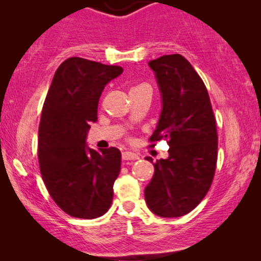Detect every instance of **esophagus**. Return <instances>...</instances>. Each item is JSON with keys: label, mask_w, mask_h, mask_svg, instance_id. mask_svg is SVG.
<instances>
[{"label": "esophagus", "mask_w": 261, "mask_h": 261, "mask_svg": "<svg viewBox=\"0 0 261 261\" xmlns=\"http://www.w3.org/2000/svg\"><path fill=\"white\" fill-rule=\"evenodd\" d=\"M139 156L135 154V152H131V151H125L122 152V160H138Z\"/></svg>", "instance_id": "esophagus-1"}]
</instances>
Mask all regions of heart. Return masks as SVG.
I'll return each mask as SVG.
<instances>
[{
	"mask_svg": "<svg viewBox=\"0 0 261 261\" xmlns=\"http://www.w3.org/2000/svg\"><path fill=\"white\" fill-rule=\"evenodd\" d=\"M139 87H141V86H139ZM135 88H136V87H135Z\"/></svg>",
	"mask_w": 261,
	"mask_h": 261,
	"instance_id": "heart-1",
	"label": "heart"
}]
</instances>
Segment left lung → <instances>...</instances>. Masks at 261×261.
<instances>
[{
    "label": "left lung",
    "instance_id": "1",
    "mask_svg": "<svg viewBox=\"0 0 261 261\" xmlns=\"http://www.w3.org/2000/svg\"><path fill=\"white\" fill-rule=\"evenodd\" d=\"M162 92L163 110L151 145L165 139L169 158L154 163L145 188L150 211L180 217L196 208L211 187L217 164L218 136L208 92L198 73L180 54L150 60ZM146 160L152 163L150 156Z\"/></svg>",
    "mask_w": 261,
    "mask_h": 261
}]
</instances>
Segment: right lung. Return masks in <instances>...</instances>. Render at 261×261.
<instances>
[{
  "label": "right lung",
  "instance_id": "right-lung-1",
  "mask_svg": "<svg viewBox=\"0 0 261 261\" xmlns=\"http://www.w3.org/2000/svg\"><path fill=\"white\" fill-rule=\"evenodd\" d=\"M123 69L73 57L55 72L39 125L41 177L55 203L77 218H97L111 207L120 174L116 147L96 151L86 146L91 122L105 86Z\"/></svg>",
  "mask_w": 261,
  "mask_h": 261
}]
</instances>
